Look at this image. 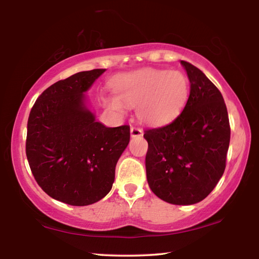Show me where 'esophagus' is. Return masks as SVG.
<instances>
[{"instance_id": "esophagus-1", "label": "esophagus", "mask_w": 259, "mask_h": 259, "mask_svg": "<svg viewBox=\"0 0 259 259\" xmlns=\"http://www.w3.org/2000/svg\"><path fill=\"white\" fill-rule=\"evenodd\" d=\"M130 134L131 137H140V136H143V130L138 126H131Z\"/></svg>"}]
</instances>
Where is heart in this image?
I'll use <instances>...</instances> for the list:
<instances>
[{
    "mask_svg": "<svg viewBox=\"0 0 259 259\" xmlns=\"http://www.w3.org/2000/svg\"><path fill=\"white\" fill-rule=\"evenodd\" d=\"M116 96H107L104 103L123 113L124 105L137 107V115L148 124H163L183 111L190 96L185 74L169 69L147 68L117 76L113 82Z\"/></svg>",
    "mask_w": 259,
    "mask_h": 259,
    "instance_id": "heart-1",
    "label": "heart"
}]
</instances>
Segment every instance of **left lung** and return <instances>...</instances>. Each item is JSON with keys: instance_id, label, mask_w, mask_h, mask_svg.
Here are the masks:
<instances>
[{"instance_id": "left-lung-1", "label": "left lung", "mask_w": 259, "mask_h": 259, "mask_svg": "<svg viewBox=\"0 0 259 259\" xmlns=\"http://www.w3.org/2000/svg\"><path fill=\"white\" fill-rule=\"evenodd\" d=\"M190 96L171 123L144 131L145 165L152 192L168 203L194 204L207 198L224 174L231 128L218 88L187 61Z\"/></svg>"}]
</instances>
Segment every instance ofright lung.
<instances>
[{
    "label": "right lung",
    "mask_w": 259,
    "mask_h": 259,
    "mask_svg": "<svg viewBox=\"0 0 259 259\" xmlns=\"http://www.w3.org/2000/svg\"><path fill=\"white\" fill-rule=\"evenodd\" d=\"M104 72H80L54 83L29 113L26 155L35 181L51 198L71 205L107 195L130 140L129 125L107 128L84 105L83 93Z\"/></svg>",
    "instance_id": "right-lung-1"
}]
</instances>
